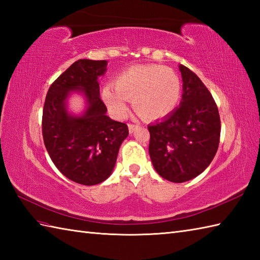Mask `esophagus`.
<instances>
[{
	"instance_id": "34e87169",
	"label": "esophagus",
	"mask_w": 260,
	"mask_h": 260,
	"mask_svg": "<svg viewBox=\"0 0 260 260\" xmlns=\"http://www.w3.org/2000/svg\"><path fill=\"white\" fill-rule=\"evenodd\" d=\"M137 127H139V126L135 125V124H128V131H129V133H131V134L134 133Z\"/></svg>"
}]
</instances>
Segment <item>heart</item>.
I'll use <instances>...</instances> for the list:
<instances>
[{
	"label": "heart",
	"mask_w": 260,
	"mask_h": 260,
	"mask_svg": "<svg viewBox=\"0 0 260 260\" xmlns=\"http://www.w3.org/2000/svg\"><path fill=\"white\" fill-rule=\"evenodd\" d=\"M102 97L115 117L128 114L127 101L142 117L159 119L172 113L181 97V81L173 69L158 64H137L124 70L115 87L103 88Z\"/></svg>",
	"instance_id": "1"
}]
</instances>
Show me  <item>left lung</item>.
I'll return each instance as SVG.
<instances>
[{
	"mask_svg": "<svg viewBox=\"0 0 260 260\" xmlns=\"http://www.w3.org/2000/svg\"><path fill=\"white\" fill-rule=\"evenodd\" d=\"M183 93L180 107L148 125V152L153 167L163 179L182 183L201 174L211 163L220 141L219 110L199 77L179 66Z\"/></svg>",
	"mask_w": 260,
	"mask_h": 260,
	"instance_id": "1",
	"label": "left lung"
}]
</instances>
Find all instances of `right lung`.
Segmentation results:
<instances>
[{"label": "right lung", "instance_id": "obj_1", "mask_svg": "<svg viewBox=\"0 0 260 260\" xmlns=\"http://www.w3.org/2000/svg\"><path fill=\"white\" fill-rule=\"evenodd\" d=\"M106 60L79 59L52 82L42 114V136L49 156L66 178L84 185L102 183L112 174L121 143L128 135L125 123L106 115L98 77ZM73 90L86 97L81 116L70 115L67 98Z\"/></svg>", "mask_w": 260, "mask_h": 260}]
</instances>
